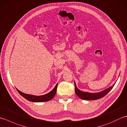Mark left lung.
I'll use <instances>...</instances> for the list:
<instances>
[{
	"mask_svg": "<svg viewBox=\"0 0 127 127\" xmlns=\"http://www.w3.org/2000/svg\"><path fill=\"white\" fill-rule=\"evenodd\" d=\"M74 83H75V93L76 94V95L79 96V98H81L82 99L90 100H92L99 99L100 98H102V97H104L112 90V88L115 85H114L113 86H112L111 87H109V88H107L106 90H105L103 91H101L100 92L92 93H88V92H84L81 91L77 88L76 86V83H75V82Z\"/></svg>",
	"mask_w": 127,
	"mask_h": 127,
	"instance_id": "left-lung-1",
	"label": "left lung"
}]
</instances>
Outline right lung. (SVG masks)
Here are the masks:
<instances>
[{
    "instance_id": "add662e5",
    "label": "right lung",
    "mask_w": 127,
    "mask_h": 127,
    "mask_svg": "<svg viewBox=\"0 0 127 127\" xmlns=\"http://www.w3.org/2000/svg\"><path fill=\"white\" fill-rule=\"evenodd\" d=\"M57 85L58 83L56 85L53 90L51 91L50 92L45 94V95H40V96H36V95H30V94H27L26 93H22V92L19 91L18 90H17L18 92L20 93L21 95H22L24 98L27 99L28 100L33 102H44V101H48L52 99L55 95H56V92H57Z\"/></svg>"
}]
</instances>
